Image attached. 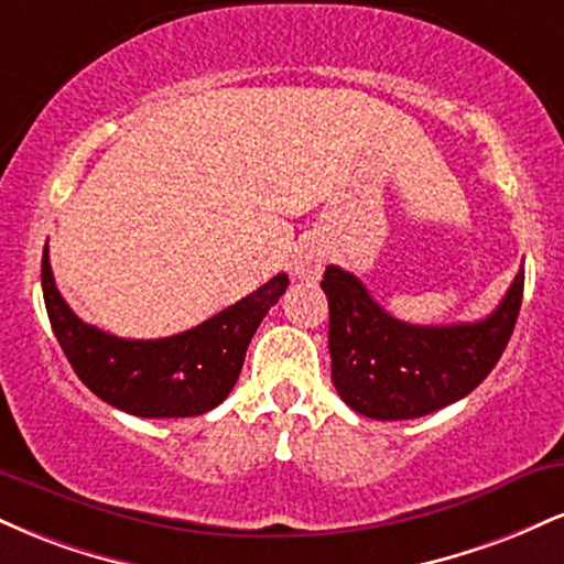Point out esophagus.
I'll return each mask as SVG.
<instances>
[{
    "instance_id": "esophagus-1",
    "label": "esophagus",
    "mask_w": 564,
    "mask_h": 564,
    "mask_svg": "<svg viewBox=\"0 0 564 564\" xmlns=\"http://www.w3.org/2000/svg\"><path fill=\"white\" fill-rule=\"evenodd\" d=\"M326 257L328 251L323 241H318V238H307V241L300 243L294 262H291L294 275L302 278V281H318L323 273V264H326Z\"/></svg>"
}]
</instances>
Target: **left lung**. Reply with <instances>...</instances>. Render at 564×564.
Wrapping results in <instances>:
<instances>
[{
    "instance_id": "8db88e82",
    "label": "left lung",
    "mask_w": 564,
    "mask_h": 564,
    "mask_svg": "<svg viewBox=\"0 0 564 564\" xmlns=\"http://www.w3.org/2000/svg\"><path fill=\"white\" fill-rule=\"evenodd\" d=\"M321 286L328 296L336 392L368 419L400 422L467 398L494 371L520 315L525 270L488 318L453 326L392 318L358 278L336 264H328Z\"/></svg>"
}]
</instances>
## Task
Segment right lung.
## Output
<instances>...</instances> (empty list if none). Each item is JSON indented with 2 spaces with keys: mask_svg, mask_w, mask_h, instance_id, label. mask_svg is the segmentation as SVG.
I'll list each match as a JSON object with an SVG mask.
<instances>
[{
  "mask_svg": "<svg viewBox=\"0 0 564 564\" xmlns=\"http://www.w3.org/2000/svg\"><path fill=\"white\" fill-rule=\"evenodd\" d=\"M289 278L230 304L215 318L166 339H121L84 323L55 286L50 249L42 254L44 307L70 368L97 398L140 419L200 416L228 398L243 368L246 347Z\"/></svg>",
  "mask_w": 564,
  "mask_h": 564,
  "instance_id": "right-lung-1",
  "label": "right lung"
}]
</instances>
